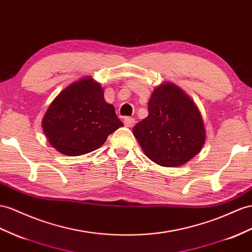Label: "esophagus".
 <instances>
[{
  "label": "esophagus",
  "mask_w": 252,
  "mask_h": 252,
  "mask_svg": "<svg viewBox=\"0 0 252 252\" xmlns=\"http://www.w3.org/2000/svg\"><path fill=\"white\" fill-rule=\"evenodd\" d=\"M135 125V119L131 117H126L125 118V126L127 127H132Z\"/></svg>",
  "instance_id": "34e87169"
}]
</instances>
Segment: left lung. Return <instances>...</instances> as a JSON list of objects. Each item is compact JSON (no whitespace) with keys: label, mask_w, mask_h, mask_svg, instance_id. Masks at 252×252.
I'll return each instance as SVG.
<instances>
[{"label":"left lung","mask_w":252,"mask_h":252,"mask_svg":"<svg viewBox=\"0 0 252 252\" xmlns=\"http://www.w3.org/2000/svg\"><path fill=\"white\" fill-rule=\"evenodd\" d=\"M148 111V117L133 127V134L152 162L177 167L201 151L205 141L202 117L181 88L171 83L158 86Z\"/></svg>","instance_id":"1"}]
</instances>
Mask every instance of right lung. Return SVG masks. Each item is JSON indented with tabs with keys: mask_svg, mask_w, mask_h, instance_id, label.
<instances>
[{
	"mask_svg": "<svg viewBox=\"0 0 252 252\" xmlns=\"http://www.w3.org/2000/svg\"><path fill=\"white\" fill-rule=\"evenodd\" d=\"M103 93L99 83L84 77L56 96L42 119L51 146L64 156H82L99 149L109 134L124 126Z\"/></svg>",
	"mask_w": 252,
	"mask_h": 252,
	"instance_id": "obj_1",
	"label": "right lung"
}]
</instances>
